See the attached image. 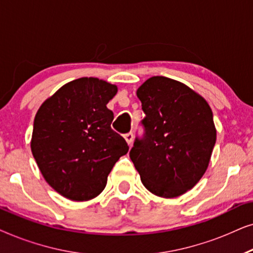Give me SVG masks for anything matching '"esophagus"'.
<instances>
[{
	"instance_id": "34e87169",
	"label": "esophagus",
	"mask_w": 253,
	"mask_h": 253,
	"mask_svg": "<svg viewBox=\"0 0 253 253\" xmlns=\"http://www.w3.org/2000/svg\"><path fill=\"white\" fill-rule=\"evenodd\" d=\"M124 138H126V143L131 145V144H132V141H133V133L132 132H127V133L124 134Z\"/></svg>"
}]
</instances>
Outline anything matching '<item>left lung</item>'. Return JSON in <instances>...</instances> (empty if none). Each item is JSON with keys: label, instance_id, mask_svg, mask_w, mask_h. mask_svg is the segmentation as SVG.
Segmentation results:
<instances>
[{"label": "left lung", "instance_id": "obj_1", "mask_svg": "<svg viewBox=\"0 0 253 253\" xmlns=\"http://www.w3.org/2000/svg\"><path fill=\"white\" fill-rule=\"evenodd\" d=\"M144 133L130 151L145 188L174 198L192 189L209 167L216 140L206 100L174 79L155 76L137 91Z\"/></svg>", "mask_w": 253, "mask_h": 253}]
</instances>
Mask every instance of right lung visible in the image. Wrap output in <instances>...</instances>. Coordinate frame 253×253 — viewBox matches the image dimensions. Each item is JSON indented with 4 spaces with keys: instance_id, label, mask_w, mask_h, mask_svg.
I'll list each match as a JSON object with an SVG mask.
<instances>
[{
    "instance_id": "obj_1",
    "label": "right lung",
    "mask_w": 253,
    "mask_h": 253,
    "mask_svg": "<svg viewBox=\"0 0 253 253\" xmlns=\"http://www.w3.org/2000/svg\"><path fill=\"white\" fill-rule=\"evenodd\" d=\"M117 87L98 78L76 79L38 110L31 150L41 174L65 198L83 202L101 193L110 170L129 151L110 126L107 103Z\"/></svg>"
}]
</instances>
